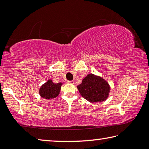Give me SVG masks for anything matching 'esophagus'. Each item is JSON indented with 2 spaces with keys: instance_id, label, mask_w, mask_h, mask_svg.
I'll use <instances>...</instances> for the list:
<instances>
[{
  "instance_id": "obj_1",
  "label": "esophagus",
  "mask_w": 149,
  "mask_h": 149,
  "mask_svg": "<svg viewBox=\"0 0 149 149\" xmlns=\"http://www.w3.org/2000/svg\"><path fill=\"white\" fill-rule=\"evenodd\" d=\"M68 84H74V81H68Z\"/></svg>"
}]
</instances>
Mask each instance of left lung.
<instances>
[{
	"label": "left lung",
	"mask_w": 149,
	"mask_h": 149,
	"mask_svg": "<svg viewBox=\"0 0 149 149\" xmlns=\"http://www.w3.org/2000/svg\"><path fill=\"white\" fill-rule=\"evenodd\" d=\"M77 87L81 95L90 102L104 101L110 91L107 81L93 74H88Z\"/></svg>",
	"instance_id": "left-lung-1"
}]
</instances>
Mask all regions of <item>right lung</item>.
Instances as JSON below:
<instances>
[{"label":"right lung","mask_w":149,"mask_h":149,"mask_svg":"<svg viewBox=\"0 0 149 149\" xmlns=\"http://www.w3.org/2000/svg\"><path fill=\"white\" fill-rule=\"evenodd\" d=\"M62 83L54 84L52 79L47 80V81L41 85L39 90L40 96L45 99L50 100L58 96Z\"/></svg>","instance_id":"right-lung-1"}]
</instances>
